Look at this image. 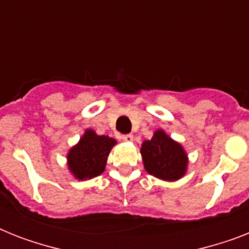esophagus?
<instances>
[{"instance_id":"esophagus-1","label":"esophagus","mask_w":249,"mask_h":249,"mask_svg":"<svg viewBox=\"0 0 249 249\" xmlns=\"http://www.w3.org/2000/svg\"><path fill=\"white\" fill-rule=\"evenodd\" d=\"M123 141H124V142H132L133 134H124V136H123Z\"/></svg>"}]
</instances>
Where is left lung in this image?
Here are the masks:
<instances>
[{
	"instance_id": "1",
	"label": "left lung",
	"mask_w": 249,
	"mask_h": 249,
	"mask_svg": "<svg viewBox=\"0 0 249 249\" xmlns=\"http://www.w3.org/2000/svg\"><path fill=\"white\" fill-rule=\"evenodd\" d=\"M141 155L146 172L163 181H178L187 172L189 158L185 148L163 129L155 130L151 140L143 141Z\"/></svg>"
}]
</instances>
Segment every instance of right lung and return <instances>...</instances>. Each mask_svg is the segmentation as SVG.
I'll list each match as a JSON object with an SVG mask.
<instances>
[{
    "label": "right lung",
    "instance_id": "obj_1",
    "mask_svg": "<svg viewBox=\"0 0 249 249\" xmlns=\"http://www.w3.org/2000/svg\"><path fill=\"white\" fill-rule=\"evenodd\" d=\"M116 143V140L108 136H98L93 129H86L79 142L68 151V170L79 181L101 176Z\"/></svg>",
    "mask_w": 249,
    "mask_h": 249
}]
</instances>
